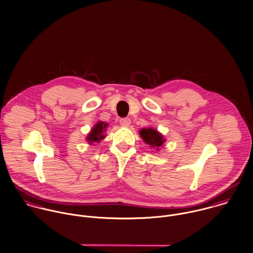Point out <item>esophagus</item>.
<instances>
[{"label": "esophagus", "mask_w": 253, "mask_h": 253, "mask_svg": "<svg viewBox=\"0 0 253 253\" xmlns=\"http://www.w3.org/2000/svg\"><path fill=\"white\" fill-rule=\"evenodd\" d=\"M120 124H121L123 126H129V125H130V120H129V119H127V118L121 119Z\"/></svg>", "instance_id": "obj_1"}]
</instances>
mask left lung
Wrapping results in <instances>:
<instances>
[{
  "label": "left lung",
  "mask_w": 253,
  "mask_h": 253,
  "mask_svg": "<svg viewBox=\"0 0 253 253\" xmlns=\"http://www.w3.org/2000/svg\"><path fill=\"white\" fill-rule=\"evenodd\" d=\"M139 134L147 145H149L150 147H152L153 149H156V150H159V148L166 141L164 139L163 135L158 130H156L152 127L140 129Z\"/></svg>",
  "instance_id": "8db88e82"
}]
</instances>
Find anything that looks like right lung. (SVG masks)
Returning <instances> with one entry per match:
<instances>
[{"label": "right lung", "instance_id": "1", "mask_svg": "<svg viewBox=\"0 0 253 253\" xmlns=\"http://www.w3.org/2000/svg\"><path fill=\"white\" fill-rule=\"evenodd\" d=\"M108 126V124L99 121L91 129V131L88 133L86 140L89 142V144H93L94 142L99 143L104 137V131H106V128Z\"/></svg>", "mask_w": 253, "mask_h": 253}]
</instances>
